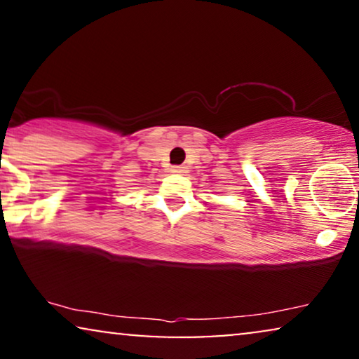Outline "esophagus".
<instances>
[{
	"label": "esophagus",
	"mask_w": 359,
	"mask_h": 359,
	"mask_svg": "<svg viewBox=\"0 0 359 359\" xmlns=\"http://www.w3.org/2000/svg\"><path fill=\"white\" fill-rule=\"evenodd\" d=\"M171 173H176V175H183V173H186V166H183V165H176V166H171Z\"/></svg>",
	"instance_id": "esophagus-1"
}]
</instances>
